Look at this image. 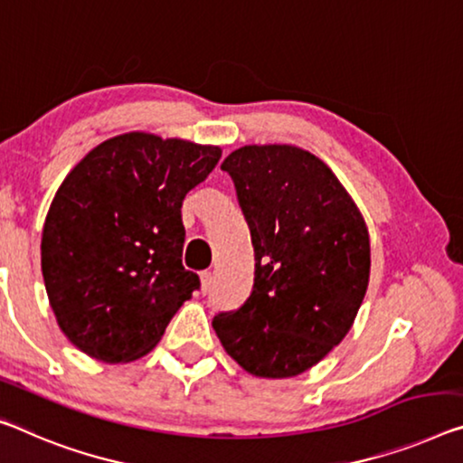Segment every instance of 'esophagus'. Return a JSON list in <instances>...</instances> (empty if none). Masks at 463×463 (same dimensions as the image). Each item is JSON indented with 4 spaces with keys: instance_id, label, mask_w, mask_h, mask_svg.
<instances>
[{
    "instance_id": "1",
    "label": "esophagus",
    "mask_w": 463,
    "mask_h": 463,
    "mask_svg": "<svg viewBox=\"0 0 463 463\" xmlns=\"http://www.w3.org/2000/svg\"><path fill=\"white\" fill-rule=\"evenodd\" d=\"M211 283H213V273L211 271H203L201 273V288H203L204 294H207V291L211 289Z\"/></svg>"
}]
</instances>
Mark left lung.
Instances as JSON below:
<instances>
[{
  "label": "left lung",
  "mask_w": 463,
  "mask_h": 463,
  "mask_svg": "<svg viewBox=\"0 0 463 463\" xmlns=\"http://www.w3.org/2000/svg\"><path fill=\"white\" fill-rule=\"evenodd\" d=\"M254 246V286L213 318L225 352L262 379L296 376L350 331L368 288L364 219L325 163L289 145L241 146L223 161Z\"/></svg>",
  "instance_id": "1"
}]
</instances>
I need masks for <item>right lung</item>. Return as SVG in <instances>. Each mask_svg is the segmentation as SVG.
<instances>
[{
    "mask_svg": "<svg viewBox=\"0 0 463 463\" xmlns=\"http://www.w3.org/2000/svg\"><path fill=\"white\" fill-rule=\"evenodd\" d=\"M222 148L130 132L92 148L49 207L41 269L53 315L78 350L118 364L159 344L201 288L182 265L184 196Z\"/></svg>",
    "mask_w": 463,
    "mask_h": 463,
    "instance_id": "1",
    "label": "right lung"
}]
</instances>
